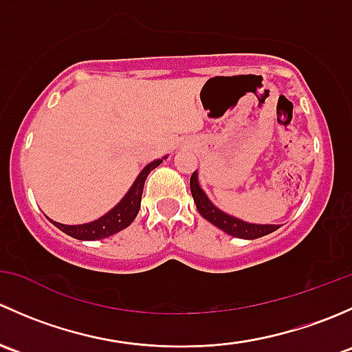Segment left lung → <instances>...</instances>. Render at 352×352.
Segmentation results:
<instances>
[{
  "instance_id": "1",
  "label": "left lung",
  "mask_w": 352,
  "mask_h": 352,
  "mask_svg": "<svg viewBox=\"0 0 352 352\" xmlns=\"http://www.w3.org/2000/svg\"><path fill=\"white\" fill-rule=\"evenodd\" d=\"M190 192H192L194 202H196L197 211L201 212L202 218H206L209 223L218 226L219 230L226 232L228 235L236 236V239L255 240L269 235V233L276 232L279 228L278 225H250V223H245L242 219H236L233 216H228L223 211H219L218 208L212 206V202L206 197V194L199 187L197 172L190 175Z\"/></svg>"
}]
</instances>
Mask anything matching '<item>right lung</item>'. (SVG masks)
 Wrapping results in <instances>:
<instances>
[{
    "label": "right lung",
    "mask_w": 352,
    "mask_h": 352,
    "mask_svg": "<svg viewBox=\"0 0 352 352\" xmlns=\"http://www.w3.org/2000/svg\"><path fill=\"white\" fill-rule=\"evenodd\" d=\"M163 160H156V162L150 163L148 166H144L143 172L138 175L136 182L133 184V187L129 189V192L126 194V197L107 212L105 216H102L97 221L87 223V225H61V223H54L61 232H65L66 235L73 236L76 240H100L107 239L110 235H116L120 230L127 228L131 223L134 221V218L138 216V211L141 208V196H143V187L144 180L150 175V172L162 163Z\"/></svg>",
    "instance_id": "right-lung-1"
}]
</instances>
